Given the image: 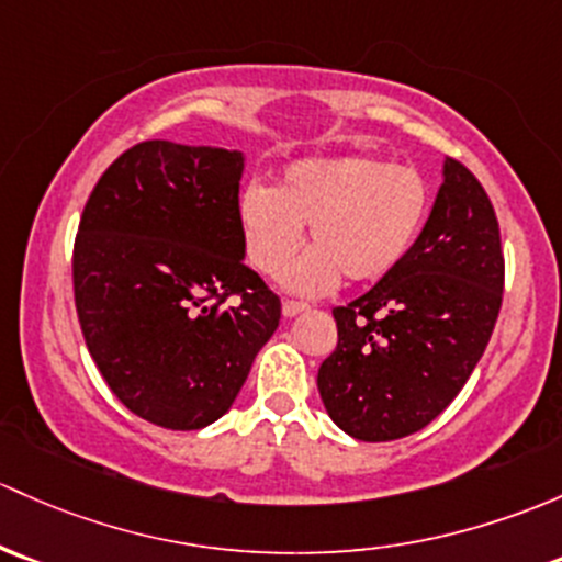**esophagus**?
Wrapping results in <instances>:
<instances>
[{
    "label": "esophagus",
    "instance_id": "1",
    "mask_svg": "<svg viewBox=\"0 0 562 562\" xmlns=\"http://www.w3.org/2000/svg\"><path fill=\"white\" fill-rule=\"evenodd\" d=\"M310 310V306L304 304V301H285V304H282V315L285 317H296L299 312H306Z\"/></svg>",
    "mask_w": 562,
    "mask_h": 562
}]
</instances>
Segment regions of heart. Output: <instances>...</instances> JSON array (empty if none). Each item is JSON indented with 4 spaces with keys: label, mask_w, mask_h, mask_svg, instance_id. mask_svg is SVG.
<instances>
[{
    "label": "heart",
    "mask_w": 562,
    "mask_h": 562,
    "mask_svg": "<svg viewBox=\"0 0 562 562\" xmlns=\"http://www.w3.org/2000/svg\"><path fill=\"white\" fill-rule=\"evenodd\" d=\"M430 188L409 164L366 156H315L288 164L274 188L247 186L239 226L250 263L277 277L304 245L312 250L285 271L301 296L326 293L345 274L350 282L387 277L423 232Z\"/></svg>",
    "instance_id": "obj_1"
}]
</instances>
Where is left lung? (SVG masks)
<instances>
[{
	"label": "left lung",
	"instance_id": "obj_1",
	"mask_svg": "<svg viewBox=\"0 0 562 562\" xmlns=\"http://www.w3.org/2000/svg\"><path fill=\"white\" fill-rule=\"evenodd\" d=\"M504 299V252L482 182L454 158L428 223L369 293L336 306V350L317 371L328 417L360 441L420 430L480 363Z\"/></svg>",
	"mask_w": 562,
	"mask_h": 562
}]
</instances>
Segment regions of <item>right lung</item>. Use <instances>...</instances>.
<instances>
[{"label":"right lung","mask_w":562,"mask_h":562,"mask_svg":"<svg viewBox=\"0 0 562 562\" xmlns=\"http://www.w3.org/2000/svg\"><path fill=\"white\" fill-rule=\"evenodd\" d=\"M245 156L147 139L99 177L72 256L78 321L112 393L142 420L199 430L232 409L280 299L239 226Z\"/></svg>","instance_id":"obj_1"}]
</instances>
